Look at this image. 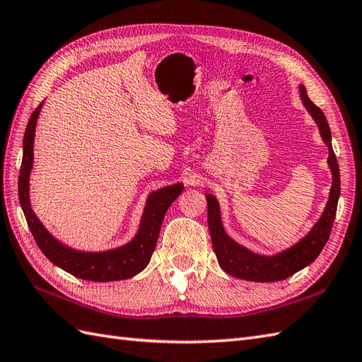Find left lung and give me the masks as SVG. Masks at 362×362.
Instances as JSON below:
<instances>
[{
	"label": "left lung",
	"instance_id": "8db88e82",
	"mask_svg": "<svg viewBox=\"0 0 362 362\" xmlns=\"http://www.w3.org/2000/svg\"><path fill=\"white\" fill-rule=\"evenodd\" d=\"M298 88L303 105L313 117L315 124L318 125L321 139L329 148L327 163L332 173V188L327 205L324 208L320 220L309 230V234L303 237L298 243H295L293 246L287 247L275 255H262L249 251L247 247L237 243L235 240L226 234L223 223H221L218 202L212 194H206L208 228L218 264L226 274L240 278V280L257 283H272L286 280V278H289L295 272L304 269L305 266L315 262V258L320 255L324 245L327 243L330 237L341 192L339 166L337 162V156L332 148V133L326 116H324L321 108H318L309 99L305 87L300 84Z\"/></svg>",
	"mask_w": 362,
	"mask_h": 362
}]
</instances>
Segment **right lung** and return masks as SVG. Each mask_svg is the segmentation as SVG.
<instances>
[{
  "instance_id": "add662e5",
  "label": "right lung",
  "mask_w": 362,
  "mask_h": 362,
  "mask_svg": "<svg viewBox=\"0 0 362 362\" xmlns=\"http://www.w3.org/2000/svg\"><path fill=\"white\" fill-rule=\"evenodd\" d=\"M42 104L44 102H41L40 107L33 111L25 128L23 141V163L20 179H18L20 203L35 242L38 243L42 254L53 264H57L61 269L75 275L76 278H82V280L100 283L119 281L142 272L151 260L165 212L168 211L171 203L180 196V192L183 191V183L160 188L148 196L141 225H139L137 233L132 242H128L127 245L102 252L78 251V249L64 245L45 229L30 206V173L33 168L35 129Z\"/></svg>"
}]
</instances>
